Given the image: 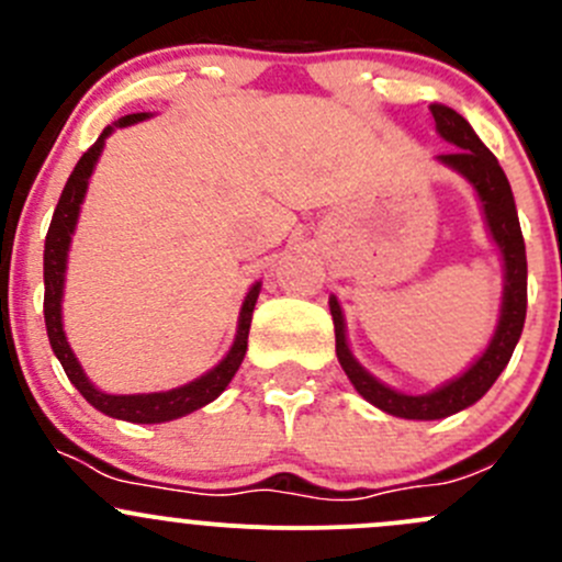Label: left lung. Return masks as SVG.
<instances>
[{"instance_id":"obj_1","label":"left lung","mask_w":562,"mask_h":562,"mask_svg":"<svg viewBox=\"0 0 562 562\" xmlns=\"http://www.w3.org/2000/svg\"><path fill=\"white\" fill-rule=\"evenodd\" d=\"M429 111H432L435 130H438L440 138L454 146L449 155H438V162L451 168V171H457L475 190L481 212H484V225L490 231V239L495 241L503 260L501 317H497V326L490 345H486L484 353L462 375L451 378L443 386L427 391V394H405V391H396L386 386L383 381H378L350 353L342 307H339L337 296H328V307H331L334 317V337H337V359L342 364L345 375L353 383V389L370 405L381 407L389 416L413 418V422H435V418L454 416V413L464 411V407L475 405L492 389V383L501 378L508 361H512L514 348H517L519 337H522L527 313L525 239L522 228H519L512 184H508L497 157L473 133L468 119L459 116L454 108L440 103L429 105Z\"/></svg>"}]
</instances>
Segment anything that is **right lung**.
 <instances>
[{"label":"right lung","mask_w":562,"mask_h":562,"mask_svg":"<svg viewBox=\"0 0 562 562\" xmlns=\"http://www.w3.org/2000/svg\"><path fill=\"white\" fill-rule=\"evenodd\" d=\"M151 113H127L119 122L108 124L100 133V138L94 140L92 149L83 151V157L78 160V166L72 168L70 179H67L65 190H61L59 203L54 209V220H50L48 236H45V252H43V280H45V299H43V313H45V331H48L50 348L54 356L59 359L61 370L67 372L70 383L81 391L83 400L92 407H98L100 413L111 418H122V422L133 424H162L173 422V418L187 416V413L198 411V407L209 405V402L217 400L228 383L234 381L236 370L241 367L247 353V337H249V323H252V310L258 302L260 282H255L247 291L245 302L239 310V326H236L234 345H231L228 353L223 356L217 367H212L209 372H203L195 381L184 383V386H176L168 391H151V394H108L100 391L83 372L81 361L72 353L70 342H67L65 323H61V299H65V274H67V252H70L72 234H76L78 214H81V203L87 198L89 179H92L94 166H98L100 155L105 149L108 135L116 127H130V124L146 122Z\"/></svg>","instance_id":"obj_1"}]
</instances>
